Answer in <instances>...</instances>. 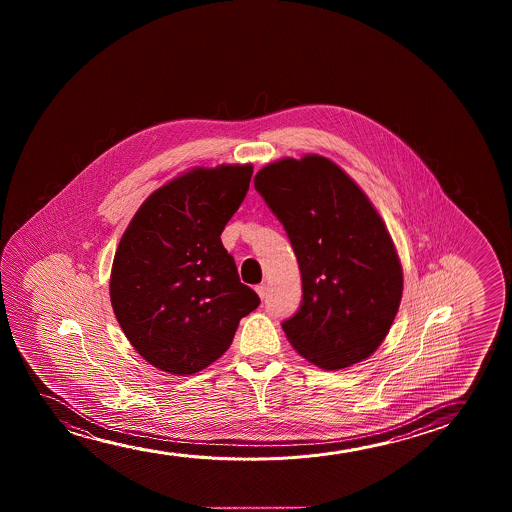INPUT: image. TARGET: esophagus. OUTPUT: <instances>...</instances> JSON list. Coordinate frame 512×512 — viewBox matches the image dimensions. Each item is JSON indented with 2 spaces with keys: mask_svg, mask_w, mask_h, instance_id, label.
Returning <instances> with one entry per match:
<instances>
[{
  "mask_svg": "<svg viewBox=\"0 0 512 512\" xmlns=\"http://www.w3.org/2000/svg\"><path fill=\"white\" fill-rule=\"evenodd\" d=\"M255 290H257V294H259L260 299H264V297H266L267 287L266 285H264V283H260V285H257V287H255Z\"/></svg>",
  "mask_w": 512,
  "mask_h": 512,
  "instance_id": "esophagus-1",
  "label": "esophagus"
}]
</instances>
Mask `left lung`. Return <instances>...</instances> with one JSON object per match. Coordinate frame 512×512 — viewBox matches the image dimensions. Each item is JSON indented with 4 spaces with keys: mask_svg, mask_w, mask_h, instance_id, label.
<instances>
[{
    "mask_svg": "<svg viewBox=\"0 0 512 512\" xmlns=\"http://www.w3.org/2000/svg\"><path fill=\"white\" fill-rule=\"evenodd\" d=\"M253 183L285 227L301 269V306L281 323L294 350L325 371L371 357L399 311L404 280L369 197L316 154L267 164Z\"/></svg>",
    "mask_w": 512,
    "mask_h": 512,
    "instance_id": "8db88e82",
    "label": "left lung"
}]
</instances>
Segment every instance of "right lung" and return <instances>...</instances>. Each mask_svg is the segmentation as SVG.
Segmentation results:
<instances>
[{
    "label": "right lung",
    "mask_w": 512,
    "mask_h": 512,
    "mask_svg": "<svg viewBox=\"0 0 512 512\" xmlns=\"http://www.w3.org/2000/svg\"><path fill=\"white\" fill-rule=\"evenodd\" d=\"M252 173V164L190 169L150 194L120 238L113 313L134 350L161 371H203L260 304L220 239Z\"/></svg>",
    "instance_id": "1"
}]
</instances>
